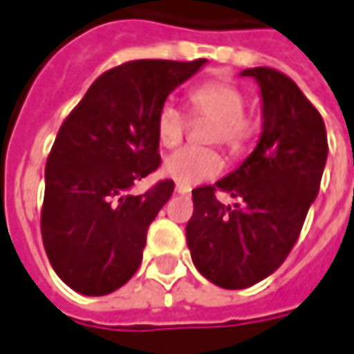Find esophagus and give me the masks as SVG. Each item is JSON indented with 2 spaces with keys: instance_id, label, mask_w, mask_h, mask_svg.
Wrapping results in <instances>:
<instances>
[{
  "instance_id": "1",
  "label": "esophagus",
  "mask_w": 354,
  "mask_h": 354,
  "mask_svg": "<svg viewBox=\"0 0 354 354\" xmlns=\"http://www.w3.org/2000/svg\"><path fill=\"white\" fill-rule=\"evenodd\" d=\"M174 190H176V194H182V196H188V194L192 192L188 186H182V184H176V188H174Z\"/></svg>"
}]
</instances>
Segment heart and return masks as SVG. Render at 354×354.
Wrapping results in <instances>:
<instances>
[{
  "mask_svg": "<svg viewBox=\"0 0 354 354\" xmlns=\"http://www.w3.org/2000/svg\"><path fill=\"white\" fill-rule=\"evenodd\" d=\"M243 91L227 81H209L196 86L190 93V106L196 116L214 118L207 140L220 142L230 152L238 154L252 142L254 122L243 115ZM186 132V116L176 104H162L156 115V136L164 148H174L182 142ZM222 156L214 148L186 147L176 150L164 160V174L182 186H194L222 172Z\"/></svg>",
  "mask_w": 354,
  "mask_h": 354,
  "instance_id": "1",
  "label": "heart"
}]
</instances>
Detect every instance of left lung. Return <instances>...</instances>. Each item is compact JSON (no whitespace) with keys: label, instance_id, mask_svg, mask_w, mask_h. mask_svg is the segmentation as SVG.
<instances>
[{"label":"left lung","instance_id":"8db88e82","mask_svg":"<svg viewBox=\"0 0 354 354\" xmlns=\"http://www.w3.org/2000/svg\"><path fill=\"white\" fill-rule=\"evenodd\" d=\"M239 75L259 86V140L234 172L192 190L186 225L194 266L223 289H245L283 263L319 194L329 152L323 118L289 77L269 67ZM216 189L240 204L223 207Z\"/></svg>","mask_w":354,"mask_h":354}]
</instances>
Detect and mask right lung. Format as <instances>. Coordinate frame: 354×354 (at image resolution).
<instances>
[{"label":"right lung","instance_id":"add662e5","mask_svg":"<svg viewBox=\"0 0 354 354\" xmlns=\"http://www.w3.org/2000/svg\"><path fill=\"white\" fill-rule=\"evenodd\" d=\"M206 63L142 59L106 71L61 124L45 168L41 236L55 273L77 293L109 295L140 268L148 225L174 182L140 196L131 188L160 166V106Z\"/></svg>","mask_w":354,"mask_h":354}]
</instances>
